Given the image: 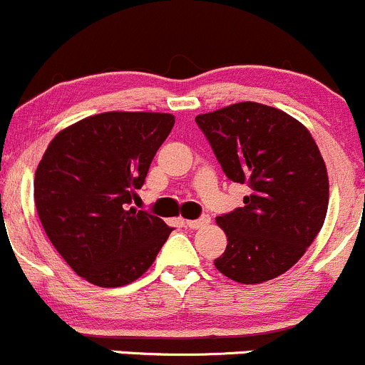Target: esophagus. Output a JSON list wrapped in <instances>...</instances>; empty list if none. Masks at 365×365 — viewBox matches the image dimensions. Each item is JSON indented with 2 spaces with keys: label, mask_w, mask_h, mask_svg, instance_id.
Returning a JSON list of instances; mask_svg holds the SVG:
<instances>
[{
  "label": "esophagus",
  "mask_w": 365,
  "mask_h": 365,
  "mask_svg": "<svg viewBox=\"0 0 365 365\" xmlns=\"http://www.w3.org/2000/svg\"><path fill=\"white\" fill-rule=\"evenodd\" d=\"M210 223V217L209 216H202L200 220H190V221H184V225H186L190 230H200V228L207 227Z\"/></svg>",
  "instance_id": "1"
}]
</instances>
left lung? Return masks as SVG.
I'll list each match as a JSON object with an SVG mask.
<instances>
[{"mask_svg":"<svg viewBox=\"0 0 365 365\" xmlns=\"http://www.w3.org/2000/svg\"><path fill=\"white\" fill-rule=\"evenodd\" d=\"M225 175L247 184L244 207L217 216L227 250L214 265L244 284L292 269L329 207V175L307 128L279 108L242 101L195 118Z\"/></svg>","mask_w":365,"mask_h":365,"instance_id":"1","label":"left lung"}]
</instances>
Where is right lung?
<instances>
[{
  "label": "right lung",
  "instance_id": "1",
  "mask_svg": "<svg viewBox=\"0 0 365 365\" xmlns=\"http://www.w3.org/2000/svg\"><path fill=\"white\" fill-rule=\"evenodd\" d=\"M160 112H103L59 131L35 174V204L73 272L103 288L142 276L172 228L130 207L174 128Z\"/></svg>",
  "mask_w": 365,
  "mask_h": 365
}]
</instances>
